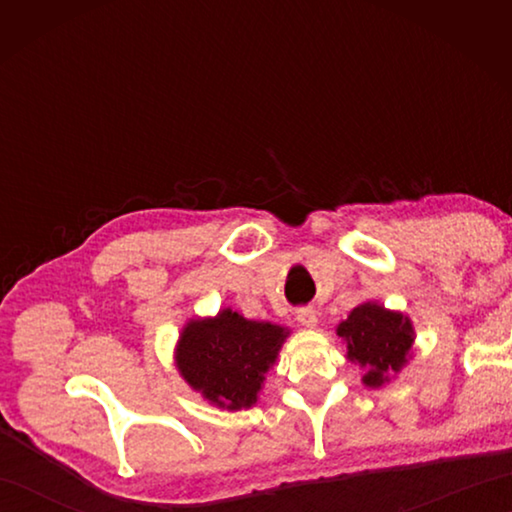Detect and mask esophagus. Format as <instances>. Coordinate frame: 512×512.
Returning a JSON list of instances; mask_svg holds the SVG:
<instances>
[{
  "instance_id": "1",
  "label": "esophagus",
  "mask_w": 512,
  "mask_h": 512,
  "mask_svg": "<svg viewBox=\"0 0 512 512\" xmlns=\"http://www.w3.org/2000/svg\"><path fill=\"white\" fill-rule=\"evenodd\" d=\"M296 318L302 327H316L318 325V314L311 307H302L296 311Z\"/></svg>"
}]
</instances>
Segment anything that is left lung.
Returning a JSON list of instances; mask_svg holds the SVG:
<instances>
[{
    "label": "left lung",
    "instance_id": "left-lung-1",
    "mask_svg": "<svg viewBox=\"0 0 512 512\" xmlns=\"http://www.w3.org/2000/svg\"><path fill=\"white\" fill-rule=\"evenodd\" d=\"M336 334L348 348L345 359L366 370L361 384L368 388L386 386L413 359V320L375 300L354 307L348 318L336 325Z\"/></svg>",
    "mask_w": 512,
    "mask_h": 512
}]
</instances>
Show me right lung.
<instances>
[{"mask_svg": "<svg viewBox=\"0 0 512 512\" xmlns=\"http://www.w3.org/2000/svg\"><path fill=\"white\" fill-rule=\"evenodd\" d=\"M289 334V327L250 320L223 307L216 316L187 320L173 361L185 384L216 409H250L259 402L268 370Z\"/></svg>", "mask_w": 512, "mask_h": 512, "instance_id": "obj_1", "label": "right lung"}]
</instances>
